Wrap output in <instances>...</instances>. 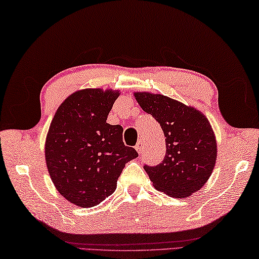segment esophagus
Wrapping results in <instances>:
<instances>
[{
	"label": "esophagus",
	"mask_w": 259,
	"mask_h": 259,
	"mask_svg": "<svg viewBox=\"0 0 259 259\" xmlns=\"http://www.w3.org/2000/svg\"><path fill=\"white\" fill-rule=\"evenodd\" d=\"M135 149H136V151H137V153H139V154H142V153L144 152V144H143V142H142V141L137 142V144L135 145Z\"/></svg>",
	"instance_id": "obj_1"
}]
</instances>
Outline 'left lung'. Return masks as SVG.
<instances>
[{"label":"left lung","instance_id":"obj_1","mask_svg":"<svg viewBox=\"0 0 259 259\" xmlns=\"http://www.w3.org/2000/svg\"><path fill=\"white\" fill-rule=\"evenodd\" d=\"M142 109L161 125L166 152L155 166L144 165L153 186L173 198H187L208 181L217 159L209 120L199 110L163 95L136 93Z\"/></svg>","mask_w":259,"mask_h":259}]
</instances>
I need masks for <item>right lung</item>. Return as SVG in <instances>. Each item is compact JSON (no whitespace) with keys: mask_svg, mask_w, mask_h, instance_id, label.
<instances>
[{"mask_svg":"<svg viewBox=\"0 0 259 259\" xmlns=\"http://www.w3.org/2000/svg\"><path fill=\"white\" fill-rule=\"evenodd\" d=\"M118 95L102 89L73 93L51 122L47 167L59 193L78 207L91 208L109 197L126 163L139 156L125 146L122 126L106 123Z\"/></svg>","mask_w":259,"mask_h":259,"instance_id":"obj_1","label":"right lung"}]
</instances>
